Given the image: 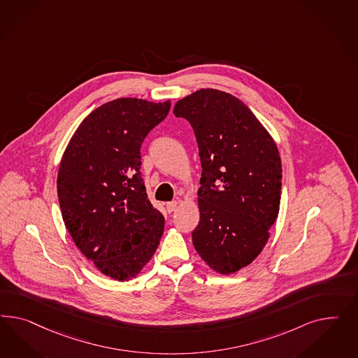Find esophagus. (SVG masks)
I'll list each match as a JSON object with an SVG mask.
<instances>
[{"label": "esophagus", "mask_w": 358, "mask_h": 358, "mask_svg": "<svg viewBox=\"0 0 358 358\" xmlns=\"http://www.w3.org/2000/svg\"><path fill=\"white\" fill-rule=\"evenodd\" d=\"M178 206V202L177 201H172V202H168L166 203V210L169 211V213H173L174 210L177 208Z\"/></svg>", "instance_id": "esophagus-1"}]
</instances>
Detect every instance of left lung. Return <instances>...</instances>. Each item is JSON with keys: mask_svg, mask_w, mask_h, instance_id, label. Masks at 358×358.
I'll return each mask as SVG.
<instances>
[{"mask_svg": "<svg viewBox=\"0 0 358 358\" xmlns=\"http://www.w3.org/2000/svg\"><path fill=\"white\" fill-rule=\"evenodd\" d=\"M173 114L192 124L202 165L195 250L211 269L235 273L260 255L278 217V148L248 106L226 92L196 90Z\"/></svg>", "mask_w": 358, "mask_h": 358, "instance_id": "obj_1", "label": "left lung"}]
</instances>
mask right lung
Returning <instances> with one entry per match:
<instances>
[{"mask_svg": "<svg viewBox=\"0 0 358 358\" xmlns=\"http://www.w3.org/2000/svg\"><path fill=\"white\" fill-rule=\"evenodd\" d=\"M169 108L171 101H110L81 122L59 166L65 227L87 260L117 281L136 277L163 236V214L145 193L141 148Z\"/></svg>", "mask_w": 358, "mask_h": 358, "instance_id": "add662e5", "label": "right lung"}]
</instances>
